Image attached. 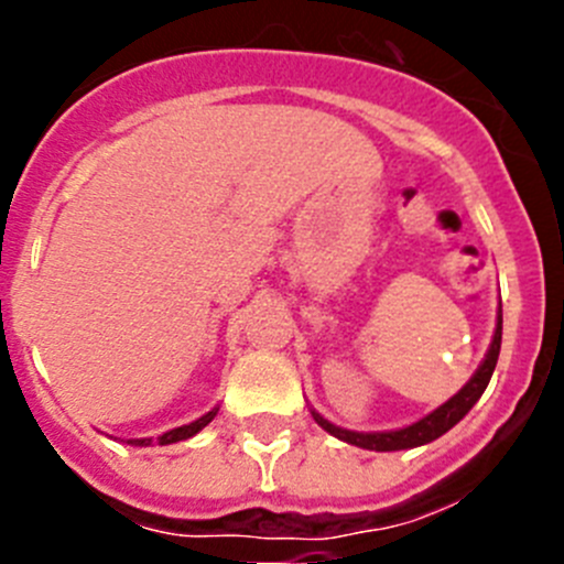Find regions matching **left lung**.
<instances>
[{
    "mask_svg": "<svg viewBox=\"0 0 564 564\" xmlns=\"http://www.w3.org/2000/svg\"><path fill=\"white\" fill-rule=\"evenodd\" d=\"M499 346H502V305H499V314H497V329H494V338L491 346H488L486 357L482 362L477 366V371L471 373L469 382L460 388L456 395L447 398L442 406H436L434 412L420 417L417 423L406 425V429H395V431H349V429H340V425L329 423L324 420L316 409H311L314 420L322 425L327 434H333L335 440L346 442V445H355L362 447V451H377V453H392V451H409V447H420V445H429V442L440 440L442 434L453 429V425L460 423L466 417L471 406L477 403V398L482 395L491 382V373L497 368L499 360Z\"/></svg>",
    "mask_w": 564,
    "mask_h": 564,
    "instance_id": "8db88e82",
    "label": "left lung"
}]
</instances>
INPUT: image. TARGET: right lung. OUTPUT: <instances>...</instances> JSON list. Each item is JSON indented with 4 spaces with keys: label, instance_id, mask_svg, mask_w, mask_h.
<instances>
[{
    "label": "right lung",
    "instance_id": "1",
    "mask_svg": "<svg viewBox=\"0 0 564 564\" xmlns=\"http://www.w3.org/2000/svg\"><path fill=\"white\" fill-rule=\"evenodd\" d=\"M215 414H218V406L209 409L207 414H202L198 420H193V423L187 425H180V429H172L166 431L163 436H158V440H128V445H135V447H150L152 442H158V445H174V442H182V440H191V436H196L198 431L204 429V425H209L215 420Z\"/></svg>",
    "mask_w": 564,
    "mask_h": 564
}]
</instances>
